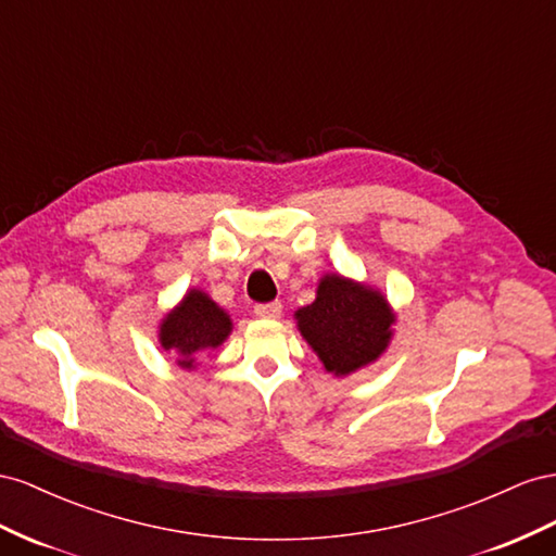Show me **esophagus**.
<instances>
[{"label":"esophagus","instance_id":"1","mask_svg":"<svg viewBox=\"0 0 556 556\" xmlns=\"http://www.w3.org/2000/svg\"><path fill=\"white\" fill-rule=\"evenodd\" d=\"M253 314L258 316V319H279L281 314V303H267V305H256Z\"/></svg>","mask_w":556,"mask_h":556}]
</instances>
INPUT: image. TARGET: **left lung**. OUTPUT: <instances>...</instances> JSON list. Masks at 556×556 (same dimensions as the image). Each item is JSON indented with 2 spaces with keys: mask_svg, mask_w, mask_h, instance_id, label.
<instances>
[{
  "mask_svg": "<svg viewBox=\"0 0 556 556\" xmlns=\"http://www.w3.org/2000/svg\"><path fill=\"white\" fill-rule=\"evenodd\" d=\"M295 321L324 368L346 377L387 352L395 314L387 298L368 283L324 275L316 300L295 312Z\"/></svg>",
  "mask_w": 556,
  "mask_h": 556,
  "instance_id": "1",
  "label": "left lung"
}]
</instances>
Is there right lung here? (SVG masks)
<instances>
[{"label": "right lung", "instance_id": "right-lung-1", "mask_svg": "<svg viewBox=\"0 0 556 556\" xmlns=\"http://www.w3.org/2000/svg\"><path fill=\"white\" fill-rule=\"evenodd\" d=\"M232 332V321L226 309L200 291L190 289L181 303L165 314L157 340L165 352L177 354L181 368H195V354L216 349Z\"/></svg>", "mask_w": 556, "mask_h": 556}]
</instances>
